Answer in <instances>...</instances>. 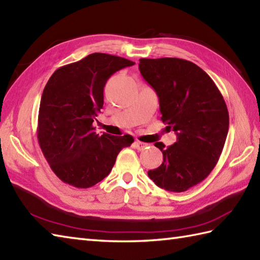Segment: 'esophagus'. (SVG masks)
<instances>
[{
	"instance_id": "34e87169",
	"label": "esophagus",
	"mask_w": 260,
	"mask_h": 260,
	"mask_svg": "<svg viewBox=\"0 0 260 260\" xmlns=\"http://www.w3.org/2000/svg\"><path fill=\"white\" fill-rule=\"evenodd\" d=\"M147 145H149V144L144 143V142H141L139 140H136L134 142V146H135V149H137V150H143V149H145Z\"/></svg>"
}]
</instances>
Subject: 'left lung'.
<instances>
[{"instance_id": "8db88e82", "label": "left lung", "mask_w": 260, "mask_h": 260, "mask_svg": "<svg viewBox=\"0 0 260 260\" xmlns=\"http://www.w3.org/2000/svg\"><path fill=\"white\" fill-rule=\"evenodd\" d=\"M139 69L159 96L162 121L177 134L170 146L154 143L164 162L147 175L162 189L185 191L211 174L222 153L229 131L225 101L207 73L189 60L141 58Z\"/></svg>"}]
</instances>
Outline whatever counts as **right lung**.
<instances>
[{
    "label": "right lung",
    "mask_w": 260,
    "mask_h": 260,
    "mask_svg": "<svg viewBox=\"0 0 260 260\" xmlns=\"http://www.w3.org/2000/svg\"><path fill=\"white\" fill-rule=\"evenodd\" d=\"M134 64L94 53L50 76L40 100L37 136L46 160L65 184L76 188L98 184L109 175L121 149L134 142L127 134H96L92 125L104 106L107 80Z\"/></svg>",
    "instance_id": "right-lung-1"
}]
</instances>
